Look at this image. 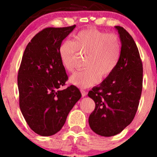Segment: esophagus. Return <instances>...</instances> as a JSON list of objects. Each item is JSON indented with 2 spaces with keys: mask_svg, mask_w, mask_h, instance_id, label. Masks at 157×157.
<instances>
[{
  "mask_svg": "<svg viewBox=\"0 0 157 157\" xmlns=\"http://www.w3.org/2000/svg\"><path fill=\"white\" fill-rule=\"evenodd\" d=\"M80 92H81V94H82V97H84L86 96V94H87V93L86 92V91H84V90H80Z\"/></svg>",
  "mask_w": 157,
  "mask_h": 157,
  "instance_id": "obj_1",
  "label": "esophagus"
}]
</instances>
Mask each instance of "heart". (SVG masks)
<instances>
[{"label":"heart","mask_w":157,"mask_h":157,"mask_svg":"<svg viewBox=\"0 0 157 157\" xmlns=\"http://www.w3.org/2000/svg\"><path fill=\"white\" fill-rule=\"evenodd\" d=\"M121 43L116 34H107L97 29H88L76 34L72 41L66 40L58 48L63 68L72 71L77 52L86 54V70L77 71L69 77V82L81 89L98 83L108 77L117 66L121 56Z\"/></svg>","instance_id":"b5f03b06"}]
</instances>
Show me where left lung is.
<instances>
[{"label":"left lung","instance_id":"left-lung-1","mask_svg":"<svg viewBox=\"0 0 157 157\" xmlns=\"http://www.w3.org/2000/svg\"><path fill=\"white\" fill-rule=\"evenodd\" d=\"M121 42V56L110 76L88 95L95 102L89 123L102 136L120 134L134 120L142 89V63L134 39L121 26H114Z\"/></svg>","mask_w":157,"mask_h":157}]
</instances>
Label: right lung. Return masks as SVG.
I'll return each mask as SVG.
<instances>
[{
  "label": "right lung",
  "instance_id": "1",
  "mask_svg": "<svg viewBox=\"0 0 157 157\" xmlns=\"http://www.w3.org/2000/svg\"><path fill=\"white\" fill-rule=\"evenodd\" d=\"M75 27L45 29L31 40L23 53L17 76L20 109L30 128L40 136L58 132L82 96L75 86L60 89L68 76L58 48Z\"/></svg>",
  "mask_w": 157,
  "mask_h": 157
}]
</instances>
